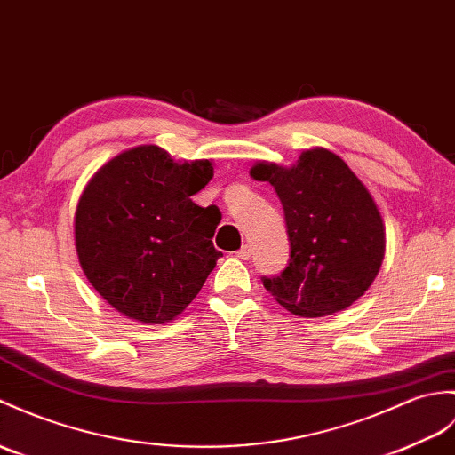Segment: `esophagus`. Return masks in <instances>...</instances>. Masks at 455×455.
Listing matches in <instances>:
<instances>
[{
	"instance_id": "esophagus-1",
	"label": "esophagus",
	"mask_w": 455,
	"mask_h": 455,
	"mask_svg": "<svg viewBox=\"0 0 455 455\" xmlns=\"http://www.w3.org/2000/svg\"><path fill=\"white\" fill-rule=\"evenodd\" d=\"M251 253H253V251H251V246H250V244H244V246H242V248L236 251V256H238L240 259L246 261V259L251 258Z\"/></svg>"
}]
</instances>
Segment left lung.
Returning a JSON list of instances; mask_svg holds the SVG:
<instances>
[{"label":"left lung","mask_w":455,"mask_h":455,"mask_svg":"<svg viewBox=\"0 0 455 455\" xmlns=\"http://www.w3.org/2000/svg\"><path fill=\"white\" fill-rule=\"evenodd\" d=\"M250 174L275 188L287 220L289 266L261 277L271 297L302 318L361 299L382 266L386 232L372 196L343 158L310 149L291 168L259 163Z\"/></svg>","instance_id":"8db88e82"}]
</instances>
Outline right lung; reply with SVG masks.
Listing matches in <instances>:
<instances>
[{
  "label": "right lung",
  "instance_id": "add662e5",
  "mask_svg": "<svg viewBox=\"0 0 455 455\" xmlns=\"http://www.w3.org/2000/svg\"><path fill=\"white\" fill-rule=\"evenodd\" d=\"M213 178L209 161L174 163L155 145L114 156L91 178L76 211V248L89 283L143 323L182 314L217 259L220 211L192 196Z\"/></svg>",
  "mask_w": 455,
  "mask_h": 455
}]
</instances>
